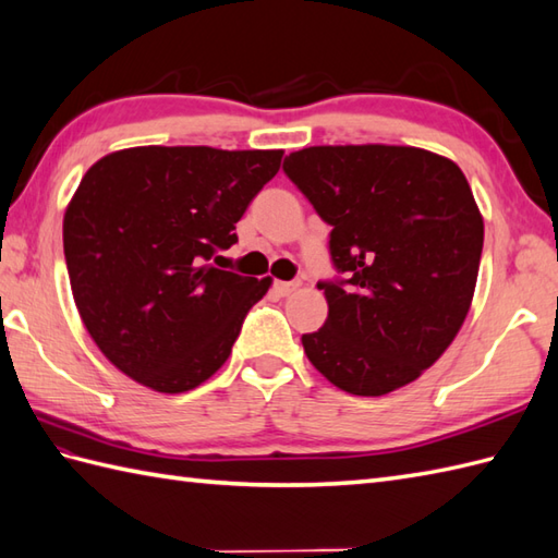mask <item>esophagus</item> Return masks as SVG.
Returning a JSON list of instances; mask_svg holds the SVG:
<instances>
[{
	"instance_id": "34e87169",
	"label": "esophagus",
	"mask_w": 558,
	"mask_h": 558,
	"mask_svg": "<svg viewBox=\"0 0 558 558\" xmlns=\"http://www.w3.org/2000/svg\"><path fill=\"white\" fill-rule=\"evenodd\" d=\"M274 290H276L278 296H288V294H292L294 290H300V280H290V282L278 280V282L274 284Z\"/></svg>"
}]
</instances>
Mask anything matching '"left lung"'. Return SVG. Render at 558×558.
Segmentation results:
<instances>
[{
  "label": "left lung",
  "instance_id": "1",
  "mask_svg": "<svg viewBox=\"0 0 558 558\" xmlns=\"http://www.w3.org/2000/svg\"><path fill=\"white\" fill-rule=\"evenodd\" d=\"M330 230L342 280L318 282L328 318L302 335L318 373L359 397L413 383L454 342L473 302L483 216L461 168L418 147L338 145L282 163Z\"/></svg>",
  "mask_w": 558,
  "mask_h": 558
}]
</instances>
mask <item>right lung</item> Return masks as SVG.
I'll return each instance as SVG.
<instances>
[{
  "label": "right lung",
  "instance_id": "right-lung-1",
  "mask_svg": "<svg viewBox=\"0 0 558 558\" xmlns=\"http://www.w3.org/2000/svg\"><path fill=\"white\" fill-rule=\"evenodd\" d=\"M282 149L131 147L89 166L63 254L89 338L128 378L180 395L226 364L270 278L216 268ZM220 258V256H216Z\"/></svg>",
  "mask_w": 558,
  "mask_h": 558
}]
</instances>
